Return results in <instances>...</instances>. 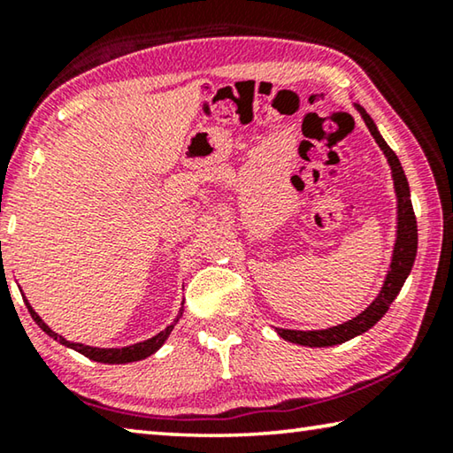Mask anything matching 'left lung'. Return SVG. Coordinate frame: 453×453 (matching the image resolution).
Returning <instances> with one entry per match:
<instances>
[{"mask_svg": "<svg viewBox=\"0 0 453 453\" xmlns=\"http://www.w3.org/2000/svg\"><path fill=\"white\" fill-rule=\"evenodd\" d=\"M355 109L361 112V117L367 125L372 139L377 141V145L387 157V163L391 167V177L395 185V196H397V238H395L391 265L387 272L385 282L381 292L377 294V298L365 308L361 314H357L355 319H350L342 325L322 328V330H292V328H276V333L282 336L284 341L303 344V347H333V344L347 342L355 336L367 333L371 326H375L379 320L383 319V314L389 311L393 300L397 298L401 286L405 284L409 272L413 268L415 254H418V221H415L413 205H411V193H409V183L403 173V167L397 159V155L393 153V149L387 145L385 139L379 133L377 125L372 123V119L367 114L363 106L355 104Z\"/></svg>", "mask_w": 453, "mask_h": 453, "instance_id": "left-lung-1", "label": "left lung"}]
</instances>
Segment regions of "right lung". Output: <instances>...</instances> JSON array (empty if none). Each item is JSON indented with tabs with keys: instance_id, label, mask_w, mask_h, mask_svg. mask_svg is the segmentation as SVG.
Here are the masks:
<instances>
[{
	"instance_id": "1",
	"label": "right lung",
	"mask_w": 453,
	"mask_h": 453,
	"mask_svg": "<svg viewBox=\"0 0 453 453\" xmlns=\"http://www.w3.org/2000/svg\"><path fill=\"white\" fill-rule=\"evenodd\" d=\"M26 306H27V311H30L32 319L35 320V325H38L42 330H44V333H46L48 336H52L54 341H58L60 344H64V347L74 349L76 353L88 357L90 361L106 363V365H123V363L142 361V358H147V357H150L153 353H157V350H159V349L163 347V342L169 339L171 330L175 328V325H177L179 319H181V314H183V306H181V308H179L177 319H175L173 322H171V325H169L167 328L161 330L159 334H155L153 339H147V341L136 342V344H131V347H123V349H98V347H88V344H82V342L66 341L62 334L54 333V330L50 328V326L46 325V322L38 317V312L34 311V308L30 306V303H27V300H26Z\"/></svg>"
}]
</instances>
